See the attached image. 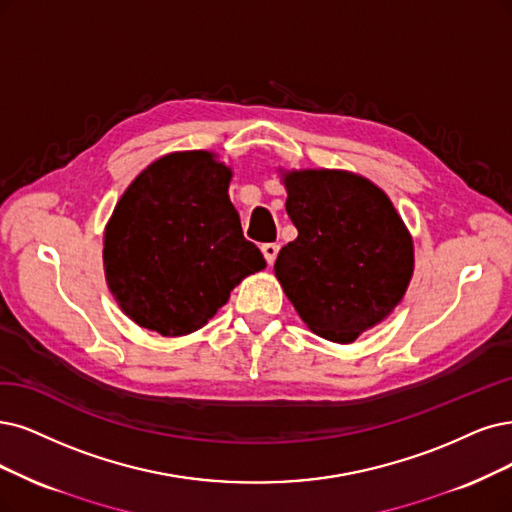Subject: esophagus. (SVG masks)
Segmentation results:
<instances>
[{
    "mask_svg": "<svg viewBox=\"0 0 512 512\" xmlns=\"http://www.w3.org/2000/svg\"><path fill=\"white\" fill-rule=\"evenodd\" d=\"M261 253H263V257H266L268 266H272V263L276 261V255H278V244H274V242L263 244V246H261Z\"/></svg>",
    "mask_w": 512,
    "mask_h": 512,
    "instance_id": "34e87169",
    "label": "esophagus"
}]
</instances>
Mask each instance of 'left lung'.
Here are the masks:
<instances>
[{
    "label": "left lung",
    "mask_w": 512,
    "mask_h": 512,
    "mask_svg": "<svg viewBox=\"0 0 512 512\" xmlns=\"http://www.w3.org/2000/svg\"><path fill=\"white\" fill-rule=\"evenodd\" d=\"M297 238L274 274L308 329L337 344L380 325L413 276V238L373 181L337 168L280 170Z\"/></svg>",
    "instance_id": "obj_1"
}]
</instances>
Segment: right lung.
<instances>
[{"label": "right lung", "instance_id": "right-lung-1", "mask_svg": "<svg viewBox=\"0 0 512 512\" xmlns=\"http://www.w3.org/2000/svg\"><path fill=\"white\" fill-rule=\"evenodd\" d=\"M232 175L213 151H173L126 187L105 225L103 268L132 323L164 337L194 333L266 268L242 236Z\"/></svg>", "mask_w": 512, "mask_h": 512}]
</instances>
